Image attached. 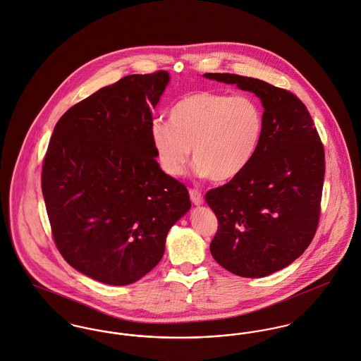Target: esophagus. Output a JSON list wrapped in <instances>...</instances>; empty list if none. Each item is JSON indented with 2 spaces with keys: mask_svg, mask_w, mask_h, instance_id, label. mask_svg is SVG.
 Instances as JSON below:
<instances>
[{
  "mask_svg": "<svg viewBox=\"0 0 361 361\" xmlns=\"http://www.w3.org/2000/svg\"><path fill=\"white\" fill-rule=\"evenodd\" d=\"M190 198H192V201H193V204H196V205H201L202 202H204V197L201 195V192L200 190H197V189H190Z\"/></svg>",
  "mask_w": 361,
  "mask_h": 361,
  "instance_id": "obj_1",
  "label": "esophagus"
}]
</instances>
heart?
Segmentation results:
<instances>
[{
	"label": "heart",
	"mask_w": 361,
	"mask_h": 361,
	"mask_svg": "<svg viewBox=\"0 0 361 361\" xmlns=\"http://www.w3.org/2000/svg\"><path fill=\"white\" fill-rule=\"evenodd\" d=\"M263 128V109L257 99L202 91L178 100L169 111V124L153 121L150 136L165 173L180 175L193 147L197 172L226 182L250 164Z\"/></svg>",
	"instance_id": "heart-1"
}]
</instances>
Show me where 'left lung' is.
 Wrapping results in <instances>:
<instances>
[{
	"instance_id": "obj_1",
	"label": "left lung",
	"mask_w": 361,
	"mask_h": 361,
	"mask_svg": "<svg viewBox=\"0 0 361 361\" xmlns=\"http://www.w3.org/2000/svg\"><path fill=\"white\" fill-rule=\"evenodd\" d=\"M204 77L237 84L262 100V140L250 164L229 183L207 192L218 218L209 250L241 277H264L299 258L320 218L324 146L303 102L262 80L230 73Z\"/></svg>"
}]
</instances>
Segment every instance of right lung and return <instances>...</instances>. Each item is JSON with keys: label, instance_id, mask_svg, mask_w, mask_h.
<instances>
[{"label": "right lung", "instance_id": "right-lung-1", "mask_svg": "<svg viewBox=\"0 0 361 361\" xmlns=\"http://www.w3.org/2000/svg\"><path fill=\"white\" fill-rule=\"evenodd\" d=\"M169 74H132L70 107L41 172L54 241L66 262L110 286L147 274L172 225L190 209L186 186L164 173L152 110Z\"/></svg>", "mask_w": 361, "mask_h": 361}]
</instances>
